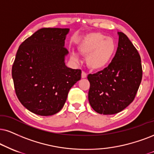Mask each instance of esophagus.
I'll return each instance as SVG.
<instances>
[{"instance_id": "esophagus-1", "label": "esophagus", "mask_w": 154, "mask_h": 154, "mask_svg": "<svg viewBox=\"0 0 154 154\" xmlns=\"http://www.w3.org/2000/svg\"><path fill=\"white\" fill-rule=\"evenodd\" d=\"M87 77V74L85 71H82V73H81V78L82 79H85V78Z\"/></svg>"}]
</instances>
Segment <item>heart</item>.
Instances as JSON below:
<instances>
[{
    "label": "heart",
    "instance_id": "1",
    "mask_svg": "<svg viewBox=\"0 0 154 154\" xmlns=\"http://www.w3.org/2000/svg\"><path fill=\"white\" fill-rule=\"evenodd\" d=\"M117 44L113 38L100 33H89L79 45V50L83 56H88L86 63L91 69L100 70L109 64L116 52ZM72 58L79 60V57L72 53Z\"/></svg>",
    "mask_w": 154,
    "mask_h": 154
}]
</instances>
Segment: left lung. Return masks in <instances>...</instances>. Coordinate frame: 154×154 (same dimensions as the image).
<instances>
[{"instance_id": "1", "label": "left lung", "mask_w": 154, "mask_h": 154, "mask_svg": "<svg viewBox=\"0 0 154 154\" xmlns=\"http://www.w3.org/2000/svg\"><path fill=\"white\" fill-rule=\"evenodd\" d=\"M116 53L107 67L88 74V100L100 114L111 115L126 109L136 97L142 79L141 57L128 38L119 32Z\"/></svg>"}]
</instances>
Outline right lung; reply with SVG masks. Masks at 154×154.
Wrapping results in <instances>:
<instances>
[{"instance_id": "add662e5", "label": "right lung", "mask_w": 154, "mask_h": 154, "mask_svg": "<svg viewBox=\"0 0 154 154\" xmlns=\"http://www.w3.org/2000/svg\"><path fill=\"white\" fill-rule=\"evenodd\" d=\"M68 28H43L20 44L12 67L15 91L24 107L40 116L59 112L72 86L81 78L80 69L66 66Z\"/></svg>"}]
</instances>
